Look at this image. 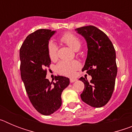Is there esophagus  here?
<instances>
[{
	"instance_id": "1",
	"label": "esophagus",
	"mask_w": 132,
	"mask_h": 132,
	"mask_svg": "<svg viewBox=\"0 0 132 132\" xmlns=\"http://www.w3.org/2000/svg\"><path fill=\"white\" fill-rule=\"evenodd\" d=\"M77 79H70V82H75V81H77Z\"/></svg>"
}]
</instances>
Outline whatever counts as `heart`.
Instances as JSON below:
<instances>
[{
	"label": "heart",
	"mask_w": 132,
	"mask_h": 132,
	"mask_svg": "<svg viewBox=\"0 0 132 132\" xmlns=\"http://www.w3.org/2000/svg\"><path fill=\"white\" fill-rule=\"evenodd\" d=\"M59 39L75 51H78L81 47V42L79 38L72 33L63 34ZM47 53L51 60L54 61L57 57V47L52 42H50L47 45ZM79 67L80 63L77 61H61L57 65V70L59 73L65 76L73 77Z\"/></svg>",
	"instance_id": "obj_1"
}]
</instances>
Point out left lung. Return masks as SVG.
I'll return each mask as SVG.
<instances>
[{
    "mask_svg": "<svg viewBox=\"0 0 132 132\" xmlns=\"http://www.w3.org/2000/svg\"><path fill=\"white\" fill-rule=\"evenodd\" d=\"M85 39L88 52L82 71L92 77H80L85 88L80 94L82 101L94 108H101L108 103L114 89L117 75L116 52L114 45L103 31L93 26L75 29Z\"/></svg>",
    "mask_w": 132,
    "mask_h": 132,
    "instance_id": "obj_1",
    "label": "left lung"
}]
</instances>
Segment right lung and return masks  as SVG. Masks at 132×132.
Masks as SVG:
<instances>
[{"mask_svg":"<svg viewBox=\"0 0 132 132\" xmlns=\"http://www.w3.org/2000/svg\"><path fill=\"white\" fill-rule=\"evenodd\" d=\"M56 31L40 29L24 40L20 50L21 78L30 102L40 114L49 116L61 106V93L69 85V79L55 76V82L46 79L51 64L47 45Z\"/></svg>","mask_w":132,"mask_h":132,"instance_id":"add662e5","label":"right lung"}]
</instances>
